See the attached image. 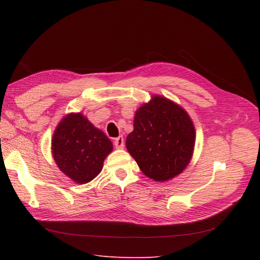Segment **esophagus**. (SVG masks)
Masks as SVG:
<instances>
[{
    "label": "esophagus",
    "instance_id": "34e87169",
    "mask_svg": "<svg viewBox=\"0 0 260 260\" xmlns=\"http://www.w3.org/2000/svg\"><path fill=\"white\" fill-rule=\"evenodd\" d=\"M114 145H115V147L116 148H123L124 147V139H123V136H118L117 139H115L114 140Z\"/></svg>",
    "mask_w": 260,
    "mask_h": 260
}]
</instances>
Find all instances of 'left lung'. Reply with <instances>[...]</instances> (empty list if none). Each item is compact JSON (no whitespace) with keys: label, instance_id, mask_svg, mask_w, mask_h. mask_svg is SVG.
Instances as JSON below:
<instances>
[{"label":"left lung","instance_id":"left-lung-1","mask_svg":"<svg viewBox=\"0 0 260 260\" xmlns=\"http://www.w3.org/2000/svg\"><path fill=\"white\" fill-rule=\"evenodd\" d=\"M196 129L185 110L170 99L153 96L136 110L126 148L147 178L169 181L190 163Z\"/></svg>","mask_w":260,"mask_h":260}]
</instances>
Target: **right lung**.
Masks as SVG:
<instances>
[{
    "label": "right lung",
    "mask_w": 260,
    "mask_h": 260,
    "mask_svg": "<svg viewBox=\"0 0 260 260\" xmlns=\"http://www.w3.org/2000/svg\"><path fill=\"white\" fill-rule=\"evenodd\" d=\"M51 150L60 171L76 183L85 184L101 173L113 144L81 113H71L54 131Z\"/></svg>",
    "instance_id": "obj_1"
}]
</instances>
